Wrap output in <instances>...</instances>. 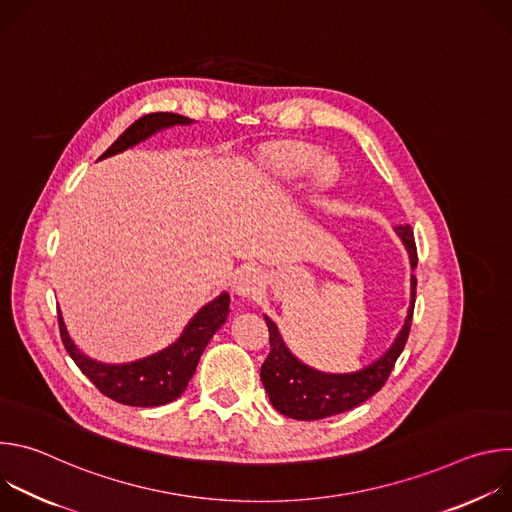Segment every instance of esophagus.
Returning a JSON list of instances; mask_svg holds the SVG:
<instances>
[{
    "label": "esophagus",
    "mask_w": 512,
    "mask_h": 512,
    "mask_svg": "<svg viewBox=\"0 0 512 512\" xmlns=\"http://www.w3.org/2000/svg\"><path fill=\"white\" fill-rule=\"evenodd\" d=\"M263 287V275L259 269L255 267H243L241 271H237L235 281H233V289L237 296L243 298H255Z\"/></svg>",
    "instance_id": "obj_1"
}]
</instances>
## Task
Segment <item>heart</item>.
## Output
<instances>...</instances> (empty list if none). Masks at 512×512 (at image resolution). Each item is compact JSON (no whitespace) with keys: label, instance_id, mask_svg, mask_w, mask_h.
Segmentation results:
<instances>
[{"label":"heart","instance_id":"heart-1","mask_svg":"<svg viewBox=\"0 0 512 512\" xmlns=\"http://www.w3.org/2000/svg\"><path fill=\"white\" fill-rule=\"evenodd\" d=\"M269 166L275 170L279 176L287 180H298L304 178L318 162H320V152L314 148H308V145H283V148H277L275 152L269 154ZM318 178L322 184L332 182L334 170L330 164H324L318 172Z\"/></svg>","mask_w":512,"mask_h":512}]
</instances>
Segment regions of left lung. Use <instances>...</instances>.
Here are the masks:
<instances>
[{
    "label": "left lung",
    "instance_id": "obj_1",
    "mask_svg": "<svg viewBox=\"0 0 512 512\" xmlns=\"http://www.w3.org/2000/svg\"><path fill=\"white\" fill-rule=\"evenodd\" d=\"M395 233L403 241L411 269L417 267V247L413 239V231L409 225L395 227ZM415 285L417 279L411 275V304L407 310L405 324L401 332L397 334L391 348L371 362L369 367H364L356 373H322L316 371L308 364H304L300 358L289 352L285 346L275 322H271L267 316L265 324L269 328V354L265 362L261 364V381L269 395L271 405L291 417L300 421H314L324 419L330 415L344 413L360 403L373 397L381 387L387 383L399 354L405 348L409 330H411V318H413V306H415Z\"/></svg>",
    "mask_w": 512,
    "mask_h": 512
}]
</instances>
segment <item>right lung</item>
<instances>
[{
	"label": "right lung",
	"instance_id": "1",
	"mask_svg": "<svg viewBox=\"0 0 512 512\" xmlns=\"http://www.w3.org/2000/svg\"><path fill=\"white\" fill-rule=\"evenodd\" d=\"M190 123L192 119L178 113L143 115L113 141L111 148L99 160L121 154L127 148H133V145H137L139 141L152 137L162 129H168L174 125H190ZM229 304H231V298L227 291H223L221 296L214 298L212 302H208L196 312V316L188 322L182 336L174 344H170L168 348L152 356H145L133 362H123V364L99 362L89 358L85 352H81L68 336L60 310H58V328H60L62 344L70 354V358L77 362V367L83 371V375L103 395L131 407H158L178 399L184 393V389L188 387V381L196 371V364L200 360L202 350L210 342L212 334L225 324L229 316Z\"/></svg>",
	"mask_w": 512,
	"mask_h": 512
}]
</instances>
